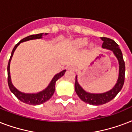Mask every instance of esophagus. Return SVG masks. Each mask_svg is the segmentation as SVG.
<instances>
[{
	"mask_svg": "<svg viewBox=\"0 0 132 132\" xmlns=\"http://www.w3.org/2000/svg\"><path fill=\"white\" fill-rule=\"evenodd\" d=\"M68 69L71 70H75V68L74 66H69V67H68Z\"/></svg>",
	"mask_w": 132,
	"mask_h": 132,
	"instance_id": "1",
	"label": "esophagus"
}]
</instances>
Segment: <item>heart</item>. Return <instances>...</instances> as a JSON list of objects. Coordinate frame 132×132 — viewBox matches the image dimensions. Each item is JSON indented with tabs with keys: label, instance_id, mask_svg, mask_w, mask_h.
<instances>
[{
	"label": "heart",
	"instance_id": "1",
	"mask_svg": "<svg viewBox=\"0 0 132 132\" xmlns=\"http://www.w3.org/2000/svg\"><path fill=\"white\" fill-rule=\"evenodd\" d=\"M88 44V40L86 38H82V39H79L75 41L74 46L77 48H81L84 46Z\"/></svg>",
	"mask_w": 132,
	"mask_h": 132
}]
</instances>
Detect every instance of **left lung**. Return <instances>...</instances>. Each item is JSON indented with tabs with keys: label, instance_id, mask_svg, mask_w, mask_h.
Wrapping results in <instances>:
<instances>
[{
	"label": "left lung",
	"instance_id": "8db88e82",
	"mask_svg": "<svg viewBox=\"0 0 132 132\" xmlns=\"http://www.w3.org/2000/svg\"><path fill=\"white\" fill-rule=\"evenodd\" d=\"M101 40L103 41L102 47L103 48H108V49L112 51L115 56L118 59L119 64V79H118V81H117V83L115 85V86L108 92L101 93V94H92V93H88V92H86L77 82L76 76L75 89L77 94L83 101L87 103L88 104L93 105H99L105 104V103L110 101L111 100H112L113 98L118 94V93L121 91L123 86L124 82H125V62L123 60V54H122V52H121L119 45L116 43L114 40H112L110 38L102 37Z\"/></svg>",
	"mask_w": 132,
	"mask_h": 132
}]
</instances>
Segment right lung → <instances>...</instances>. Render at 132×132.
<instances>
[{"instance_id":"obj_1","label":"right lung","mask_w":132,"mask_h":132,"mask_svg":"<svg viewBox=\"0 0 132 132\" xmlns=\"http://www.w3.org/2000/svg\"><path fill=\"white\" fill-rule=\"evenodd\" d=\"M48 34H45L44 35H47ZM43 34H36V35H31L29 36H27L26 38L22 39L18 44H15L14 48H13V51L11 52V57L9 58V63H8V66H7V81H8V85H9V89L11 90V92H12L14 95L17 97L20 101H21L22 102L25 103L29 105H36L42 104L43 103L47 101L48 100H49L51 97L53 96L55 90V83L56 81L60 78L62 77L64 75L65 72L66 70H64L62 72H60V73L55 75L54 77L53 78L52 81L48 85V86L46 88L45 90L43 91L38 92L37 94H25V93H22V92H20L18 90L13 86L12 83L11 81V77H10V72H9V68H10V62H11V57L13 55V53L15 51V48H17V46L19 45L21 42H25V41H28L30 40H34V39H40L42 38V36Z\"/></svg>"}]
</instances>
